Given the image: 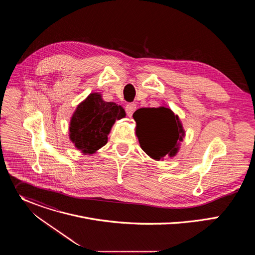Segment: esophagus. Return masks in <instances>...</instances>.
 Here are the masks:
<instances>
[{"label":"esophagus","mask_w":255,"mask_h":255,"mask_svg":"<svg viewBox=\"0 0 255 255\" xmlns=\"http://www.w3.org/2000/svg\"><path fill=\"white\" fill-rule=\"evenodd\" d=\"M135 110H136V104H134V103H128L125 107V111L129 117L132 116V114L134 113Z\"/></svg>","instance_id":"esophagus-1"}]
</instances>
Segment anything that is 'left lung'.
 <instances>
[{
	"label": "left lung",
	"mask_w": 255,
	"mask_h": 255,
	"mask_svg": "<svg viewBox=\"0 0 255 255\" xmlns=\"http://www.w3.org/2000/svg\"><path fill=\"white\" fill-rule=\"evenodd\" d=\"M140 146L153 159L174 156L184 130L178 117L168 108H141L133 114Z\"/></svg>",
	"instance_id": "obj_1"
}]
</instances>
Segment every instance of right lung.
I'll return each instance as SVG.
<instances>
[{"instance_id":"1","label":"right lung","mask_w":255,"mask_h":255,"mask_svg":"<svg viewBox=\"0 0 255 255\" xmlns=\"http://www.w3.org/2000/svg\"><path fill=\"white\" fill-rule=\"evenodd\" d=\"M125 117L121 106L105 102L98 93L91 94L81 103L71 117L69 138L84 153L93 154L107 143L116 119Z\"/></svg>"}]
</instances>
